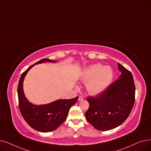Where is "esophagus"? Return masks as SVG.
Here are the masks:
<instances>
[{
    "label": "esophagus",
    "instance_id": "34e87169",
    "mask_svg": "<svg viewBox=\"0 0 151 151\" xmlns=\"http://www.w3.org/2000/svg\"><path fill=\"white\" fill-rule=\"evenodd\" d=\"M83 99H84V97L82 96H80L78 97V101H81Z\"/></svg>",
    "mask_w": 151,
    "mask_h": 151
}]
</instances>
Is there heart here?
I'll return each instance as SVG.
<instances>
[{
    "label": "heart",
    "instance_id": "heart-1",
    "mask_svg": "<svg viewBox=\"0 0 151 151\" xmlns=\"http://www.w3.org/2000/svg\"><path fill=\"white\" fill-rule=\"evenodd\" d=\"M113 76L111 67L97 63L85 68L81 73V80L87 83L86 89L90 94L97 95L108 88Z\"/></svg>",
    "mask_w": 151,
    "mask_h": 151
}]
</instances>
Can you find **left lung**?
I'll list each match as a JSON object with an SVG mask.
<instances>
[{
  "mask_svg": "<svg viewBox=\"0 0 151 151\" xmlns=\"http://www.w3.org/2000/svg\"><path fill=\"white\" fill-rule=\"evenodd\" d=\"M121 75L97 97L87 99L89 108L86 118L99 130H112L121 125L131 113L134 103L135 86L128 70L117 63Z\"/></svg>",
  "mask_w": 151,
  "mask_h": 151,
  "instance_id": "8db88e82",
  "label": "left lung"
}]
</instances>
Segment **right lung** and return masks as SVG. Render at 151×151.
Listing matches in <instances>:
<instances>
[{"label": "right lung", "instance_id": "1", "mask_svg": "<svg viewBox=\"0 0 151 151\" xmlns=\"http://www.w3.org/2000/svg\"><path fill=\"white\" fill-rule=\"evenodd\" d=\"M56 60L43 59L29 67L19 79L18 87L19 107L26 122L34 130L50 132L57 129L67 117L70 108L76 104L78 97L71 99H59L47 104L37 105L32 104L23 90V82L29 70L35 65L44 62H55Z\"/></svg>", "mask_w": 151, "mask_h": 151}]
</instances>
